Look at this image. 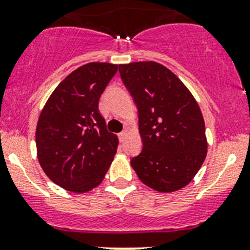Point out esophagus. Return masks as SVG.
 I'll return each mask as SVG.
<instances>
[{
	"label": "esophagus",
	"instance_id": "34e87169",
	"mask_svg": "<svg viewBox=\"0 0 250 250\" xmlns=\"http://www.w3.org/2000/svg\"><path fill=\"white\" fill-rule=\"evenodd\" d=\"M127 134H128V132L127 130H123L122 133H120V139H121V142H123L125 139V137H127Z\"/></svg>",
	"mask_w": 250,
	"mask_h": 250
}]
</instances>
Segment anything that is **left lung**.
I'll return each mask as SVG.
<instances>
[{"mask_svg": "<svg viewBox=\"0 0 250 250\" xmlns=\"http://www.w3.org/2000/svg\"><path fill=\"white\" fill-rule=\"evenodd\" d=\"M121 78L138 108L143 149L130 165L139 180L159 192L191 183L207 155L205 121L183 81L155 62L120 64Z\"/></svg>", "mask_w": 250, "mask_h": 250, "instance_id": "8db88e82", "label": "left lung"}]
</instances>
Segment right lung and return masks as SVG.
<instances>
[{"label": "right lung", "mask_w": 250, "mask_h": 250, "mask_svg": "<svg viewBox=\"0 0 250 250\" xmlns=\"http://www.w3.org/2000/svg\"><path fill=\"white\" fill-rule=\"evenodd\" d=\"M118 65L88 62L66 76L44 104L36 129L42 169L64 190L97 188L117 153L118 138L107 132L99 100Z\"/></svg>", "instance_id": "obj_1"}]
</instances>
